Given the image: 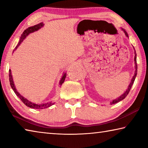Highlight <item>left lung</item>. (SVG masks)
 <instances>
[{
	"label": "left lung",
	"instance_id": "8db88e82",
	"mask_svg": "<svg viewBox=\"0 0 148 148\" xmlns=\"http://www.w3.org/2000/svg\"><path fill=\"white\" fill-rule=\"evenodd\" d=\"M123 30V31L125 32V34L126 36L128 37V34H127V32L125 31V30L123 29H121ZM134 54H135V56H134V63H135V72H134V75L133 77H132V79H131V83H130L129 86L128 87V88H127V89L126 90V91H125L123 94L122 95H121L119 97H118V98L115 99V100H113L111 102H110V104H116V103H117V102H119V101H122V100H123L125 97H126L127 96V95L129 94V92L130 91V90H131V87L132 86V85H133L134 84V79L135 78H136V74H137V63H136V51H135L134 50Z\"/></svg>",
	"mask_w": 148,
	"mask_h": 148
}]
</instances>
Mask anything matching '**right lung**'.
Wrapping results in <instances>:
<instances>
[{
  "label": "right lung",
  "mask_w": 148,
  "mask_h": 148,
  "mask_svg": "<svg viewBox=\"0 0 148 148\" xmlns=\"http://www.w3.org/2000/svg\"><path fill=\"white\" fill-rule=\"evenodd\" d=\"M44 24L43 23H40L39 24L36 25H34L32 27H29V28H27L26 30H25L23 33H22L21 37H20L19 43L17 44V46L15 47V49L14 50V51H15V50H16L17 48V47H18L19 45L21 44V42L23 41V40L29 34H31V33H32V32H34L35 31H38V30H39L40 29L42 28V27L44 26ZM66 73H64L63 74V76H62L61 79L60 80V82H59L60 86H61L62 83H63V82H64V79H65V78H66ZM9 80H10V84L11 87L12 88V89L14 90L15 93H16L17 96L20 99H21V101L23 102L27 106L30 107L31 108H34V109H44V108H46L51 106V105L54 104V103H51V102H47V103L39 104H35V103H33V102H31V101H28V100H27L26 98H25V97L22 96V95L20 94L19 92H17L16 87H15V85L14 84V81H13V78H12L11 70H9Z\"/></svg>",
  "instance_id": "1"
}]
</instances>
